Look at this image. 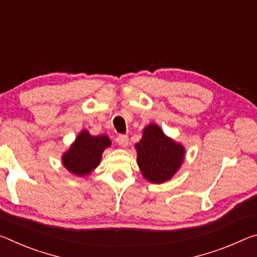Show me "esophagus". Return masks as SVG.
Here are the masks:
<instances>
[{
	"instance_id": "obj_1",
	"label": "esophagus",
	"mask_w": 257,
	"mask_h": 257,
	"mask_svg": "<svg viewBox=\"0 0 257 257\" xmlns=\"http://www.w3.org/2000/svg\"><path fill=\"white\" fill-rule=\"evenodd\" d=\"M116 143H118L121 147H127L129 143V138L127 135H120V136H118V138H116Z\"/></svg>"
}]
</instances>
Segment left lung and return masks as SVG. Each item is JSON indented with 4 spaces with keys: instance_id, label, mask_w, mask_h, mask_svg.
Returning <instances> with one entry per match:
<instances>
[{
    "instance_id": "obj_1",
    "label": "left lung",
    "mask_w": 257,
    "mask_h": 257,
    "mask_svg": "<svg viewBox=\"0 0 257 257\" xmlns=\"http://www.w3.org/2000/svg\"><path fill=\"white\" fill-rule=\"evenodd\" d=\"M135 147L142 175L153 184L170 180L185 160V147L165 136L155 123L145 127L142 139Z\"/></svg>"
}]
</instances>
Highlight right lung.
Returning <instances> with one entry per match:
<instances>
[{
  "label": "right lung",
  "mask_w": 257,
  "mask_h": 257,
  "mask_svg": "<svg viewBox=\"0 0 257 257\" xmlns=\"http://www.w3.org/2000/svg\"><path fill=\"white\" fill-rule=\"evenodd\" d=\"M108 146L111 141L106 135L92 136L88 130H82L62 155L63 167L76 176L89 175L101 162L103 152Z\"/></svg>",
  "instance_id": "add662e5"
}]
</instances>
